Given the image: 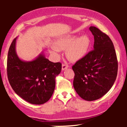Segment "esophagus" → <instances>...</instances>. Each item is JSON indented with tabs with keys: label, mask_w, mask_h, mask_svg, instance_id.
Returning <instances> with one entry per match:
<instances>
[{
	"label": "esophagus",
	"mask_w": 127,
	"mask_h": 127,
	"mask_svg": "<svg viewBox=\"0 0 127 127\" xmlns=\"http://www.w3.org/2000/svg\"><path fill=\"white\" fill-rule=\"evenodd\" d=\"M68 65L67 64H62V70H64L68 67Z\"/></svg>",
	"instance_id": "34e87169"
}]
</instances>
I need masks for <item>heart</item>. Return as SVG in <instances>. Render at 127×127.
<instances>
[{"label":"heart","instance_id":"heart-1","mask_svg":"<svg viewBox=\"0 0 127 127\" xmlns=\"http://www.w3.org/2000/svg\"><path fill=\"white\" fill-rule=\"evenodd\" d=\"M90 45L88 36L82 35L77 37L75 35H67L56 40L55 46L51 47V52L59 54L60 50H65L67 57L72 62L82 59L88 52Z\"/></svg>","mask_w":127,"mask_h":127}]
</instances>
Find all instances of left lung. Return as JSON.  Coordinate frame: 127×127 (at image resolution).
<instances>
[{
  "instance_id": "8db88e82",
  "label": "left lung",
  "mask_w": 127,
  "mask_h": 127,
  "mask_svg": "<svg viewBox=\"0 0 127 127\" xmlns=\"http://www.w3.org/2000/svg\"><path fill=\"white\" fill-rule=\"evenodd\" d=\"M90 30L94 37V49L76 62L72 69L76 92L84 100L93 101L105 95L112 88L118 65L110 37L94 26Z\"/></svg>"
}]
</instances>
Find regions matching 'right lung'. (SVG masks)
I'll return each mask as SVG.
<instances>
[{
	"instance_id": "1",
	"label": "right lung",
	"mask_w": 127,
	"mask_h": 127,
	"mask_svg": "<svg viewBox=\"0 0 127 127\" xmlns=\"http://www.w3.org/2000/svg\"><path fill=\"white\" fill-rule=\"evenodd\" d=\"M16 39L9 49L7 75L9 82L17 95L33 104L47 102L53 94L55 78L62 70L61 63H52L41 54L34 60L24 62L15 51Z\"/></svg>"
}]
</instances>
